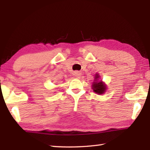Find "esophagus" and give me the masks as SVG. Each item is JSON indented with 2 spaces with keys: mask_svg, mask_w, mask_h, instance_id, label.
<instances>
[{
  "mask_svg": "<svg viewBox=\"0 0 150 150\" xmlns=\"http://www.w3.org/2000/svg\"><path fill=\"white\" fill-rule=\"evenodd\" d=\"M81 75V73L79 72V71H75V76L76 78H79L80 76Z\"/></svg>",
  "mask_w": 150,
  "mask_h": 150,
  "instance_id": "1",
  "label": "esophagus"
}]
</instances>
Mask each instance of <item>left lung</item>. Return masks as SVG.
Returning <instances> with one entry per match:
<instances>
[{"instance_id":"8db88e82","label":"left lung","mask_w":150,"mask_h":150,"mask_svg":"<svg viewBox=\"0 0 150 150\" xmlns=\"http://www.w3.org/2000/svg\"><path fill=\"white\" fill-rule=\"evenodd\" d=\"M99 77L100 76L98 75V74L95 75V79L94 80L95 81L93 83L92 88L93 89L94 92L98 94V95H103L106 91V87L105 83H103V81H98V79L99 78Z\"/></svg>"}]
</instances>
